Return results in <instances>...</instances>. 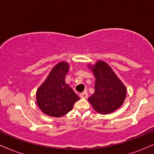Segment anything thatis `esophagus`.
I'll return each mask as SVG.
<instances>
[{"label": "esophagus", "instance_id": "1", "mask_svg": "<svg viewBox=\"0 0 154 154\" xmlns=\"http://www.w3.org/2000/svg\"><path fill=\"white\" fill-rule=\"evenodd\" d=\"M79 97L81 98H88V93L87 92H83V93L79 94Z\"/></svg>", "mask_w": 154, "mask_h": 154}]
</instances>
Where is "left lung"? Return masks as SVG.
<instances>
[{"instance_id":"left-lung-1","label":"left lung","mask_w":154,"mask_h":154,"mask_svg":"<svg viewBox=\"0 0 154 154\" xmlns=\"http://www.w3.org/2000/svg\"><path fill=\"white\" fill-rule=\"evenodd\" d=\"M95 77V92L88 98L93 109L100 114L114 112L122 105L127 90L112 69L105 61L88 66Z\"/></svg>"}]
</instances>
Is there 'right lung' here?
I'll return each instance as SVG.
<instances>
[{
  "mask_svg": "<svg viewBox=\"0 0 154 154\" xmlns=\"http://www.w3.org/2000/svg\"><path fill=\"white\" fill-rule=\"evenodd\" d=\"M69 66L64 61L57 63L36 92L37 104L47 115L54 117L65 115L72 110L74 104L79 99L65 82Z\"/></svg>",
  "mask_w": 154,
  "mask_h": 154,
  "instance_id": "right-lung-1",
  "label": "right lung"
}]
</instances>
